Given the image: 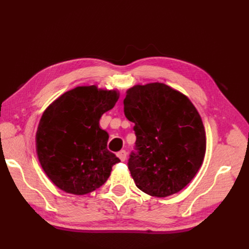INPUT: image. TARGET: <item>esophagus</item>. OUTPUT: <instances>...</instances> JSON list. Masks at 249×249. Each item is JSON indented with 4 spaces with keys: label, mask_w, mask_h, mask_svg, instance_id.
Listing matches in <instances>:
<instances>
[{
    "label": "esophagus",
    "mask_w": 249,
    "mask_h": 249,
    "mask_svg": "<svg viewBox=\"0 0 249 249\" xmlns=\"http://www.w3.org/2000/svg\"><path fill=\"white\" fill-rule=\"evenodd\" d=\"M117 157L120 159V161H125L126 159V152L125 150H120V152L117 153Z\"/></svg>",
    "instance_id": "1"
}]
</instances>
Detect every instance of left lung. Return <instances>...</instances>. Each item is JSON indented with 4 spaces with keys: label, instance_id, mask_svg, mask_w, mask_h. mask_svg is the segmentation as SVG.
I'll return each instance as SVG.
<instances>
[{
    "label": "left lung",
    "instance_id": "8db88e82",
    "mask_svg": "<svg viewBox=\"0 0 249 249\" xmlns=\"http://www.w3.org/2000/svg\"><path fill=\"white\" fill-rule=\"evenodd\" d=\"M125 117L134 123L135 148L127 167L139 189L166 197L189 184L206 154V132L187 96L163 83L126 91Z\"/></svg>",
    "mask_w": 249,
    "mask_h": 249
}]
</instances>
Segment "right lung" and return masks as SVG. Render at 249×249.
<instances>
[{"label":"right lung","mask_w":249,"mask_h":249,"mask_svg":"<svg viewBox=\"0 0 249 249\" xmlns=\"http://www.w3.org/2000/svg\"><path fill=\"white\" fill-rule=\"evenodd\" d=\"M117 100L115 90L77 87L43 113L36 134L37 155L44 172L61 190L76 195L92 192L120 162L108 150L109 135L99 125Z\"/></svg>","instance_id":"1"}]
</instances>
